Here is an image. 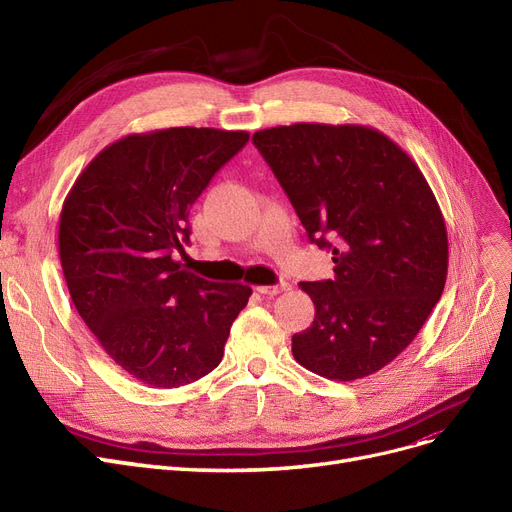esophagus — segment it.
I'll return each mask as SVG.
<instances>
[{"mask_svg":"<svg viewBox=\"0 0 512 512\" xmlns=\"http://www.w3.org/2000/svg\"><path fill=\"white\" fill-rule=\"evenodd\" d=\"M255 290L259 294H265V297H276V294H280L284 290H290V284L288 282H280V284H272V286H257Z\"/></svg>","mask_w":512,"mask_h":512,"instance_id":"obj_1","label":"esophagus"}]
</instances>
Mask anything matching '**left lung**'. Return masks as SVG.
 Here are the masks:
<instances>
[{"label": "left lung", "mask_w": 512, "mask_h": 512, "mask_svg": "<svg viewBox=\"0 0 512 512\" xmlns=\"http://www.w3.org/2000/svg\"><path fill=\"white\" fill-rule=\"evenodd\" d=\"M253 143L309 240L334 255L332 280L299 284L315 319L292 336V355L321 378H367L405 351L442 297L448 236L432 188L369 126L301 122L259 130Z\"/></svg>", "instance_id": "1"}]
</instances>
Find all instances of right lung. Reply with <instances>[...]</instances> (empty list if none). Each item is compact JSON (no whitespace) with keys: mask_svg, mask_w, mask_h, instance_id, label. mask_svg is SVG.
<instances>
[{"mask_svg":"<svg viewBox=\"0 0 512 512\" xmlns=\"http://www.w3.org/2000/svg\"><path fill=\"white\" fill-rule=\"evenodd\" d=\"M249 141L247 130L178 126L107 145L70 188L60 261L103 351L151 388L191 384L224 357L251 286L209 282L176 261L188 209Z\"/></svg>","mask_w":512,"mask_h":512,"instance_id":"right-lung-1","label":"right lung"}]
</instances>
